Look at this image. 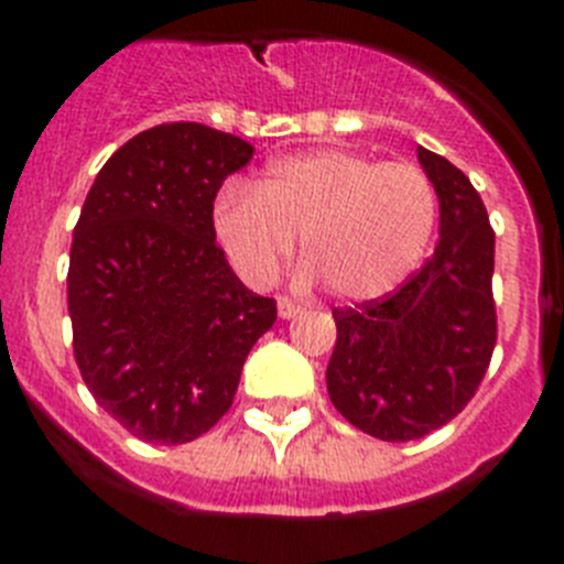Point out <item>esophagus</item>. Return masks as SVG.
<instances>
[{
  "mask_svg": "<svg viewBox=\"0 0 564 564\" xmlns=\"http://www.w3.org/2000/svg\"><path fill=\"white\" fill-rule=\"evenodd\" d=\"M276 311H279V318H293V316H299V313H302V305H296V302H293V299H288V296H279L276 299Z\"/></svg>",
  "mask_w": 564,
  "mask_h": 564,
  "instance_id": "obj_1",
  "label": "esophagus"
}]
</instances>
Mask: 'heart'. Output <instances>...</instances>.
Instances as JSON below:
<instances>
[{"label":"heart","mask_w":564,"mask_h":564,"mask_svg":"<svg viewBox=\"0 0 564 564\" xmlns=\"http://www.w3.org/2000/svg\"><path fill=\"white\" fill-rule=\"evenodd\" d=\"M214 237L234 271L262 288L302 246V279L341 299H376L423 259L437 226V192L415 163H381L350 149L279 158L253 188L214 203Z\"/></svg>","instance_id":"heart-1"}]
</instances>
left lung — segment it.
<instances>
[{"label":"left lung","instance_id":"left-lung-1","mask_svg":"<svg viewBox=\"0 0 564 564\" xmlns=\"http://www.w3.org/2000/svg\"><path fill=\"white\" fill-rule=\"evenodd\" d=\"M441 200V242L395 293L333 307L330 401L378 441H415L460 415L497 344L495 231L480 194L446 158L417 147Z\"/></svg>","mask_w":564,"mask_h":564}]
</instances>
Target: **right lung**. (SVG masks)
<instances>
[{"mask_svg": "<svg viewBox=\"0 0 564 564\" xmlns=\"http://www.w3.org/2000/svg\"><path fill=\"white\" fill-rule=\"evenodd\" d=\"M253 158L237 134L174 121L104 163L73 231L67 307L87 390L129 435L188 443L231 410L276 302L237 279L214 197Z\"/></svg>", "mask_w": 564, "mask_h": 564, "instance_id": "right-lung-1", "label": "right lung"}]
</instances>
